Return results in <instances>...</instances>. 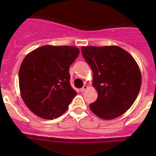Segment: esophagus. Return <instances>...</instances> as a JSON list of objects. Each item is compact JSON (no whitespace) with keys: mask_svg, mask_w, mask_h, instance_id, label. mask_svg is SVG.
I'll use <instances>...</instances> for the list:
<instances>
[{"mask_svg":"<svg viewBox=\"0 0 156 156\" xmlns=\"http://www.w3.org/2000/svg\"><path fill=\"white\" fill-rule=\"evenodd\" d=\"M87 88H88V87L87 86V85H84V86L83 87L80 89V92H84L85 90H86L87 89Z\"/></svg>","mask_w":156,"mask_h":156,"instance_id":"1","label":"esophagus"}]
</instances>
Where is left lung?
Returning a JSON list of instances; mask_svg holds the SVG:
<instances>
[{
	"label": "left lung",
	"mask_w": 156,
	"mask_h": 156,
	"mask_svg": "<svg viewBox=\"0 0 156 156\" xmlns=\"http://www.w3.org/2000/svg\"><path fill=\"white\" fill-rule=\"evenodd\" d=\"M81 51L92 69L93 86L98 91L90 110L103 119L122 115L140 91L141 74L137 62L118 46L82 47Z\"/></svg>",
	"instance_id": "8db88e82"
}]
</instances>
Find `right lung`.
<instances>
[{
	"mask_svg": "<svg viewBox=\"0 0 156 156\" xmlns=\"http://www.w3.org/2000/svg\"><path fill=\"white\" fill-rule=\"evenodd\" d=\"M79 53L76 47L44 45L23 59L19 72L22 98L37 116L56 119L68 109L77 94L70 85L69 66Z\"/></svg>",
	"mask_w": 156,
	"mask_h": 156,
	"instance_id": "right-lung-1",
	"label": "right lung"
}]
</instances>
